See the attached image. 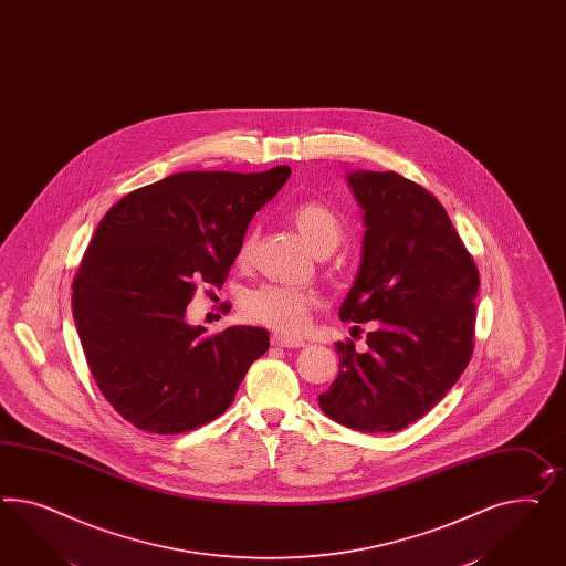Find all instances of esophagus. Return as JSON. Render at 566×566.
I'll return each instance as SVG.
<instances>
[{"label": "esophagus", "mask_w": 566, "mask_h": 566, "mask_svg": "<svg viewBox=\"0 0 566 566\" xmlns=\"http://www.w3.org/2000/svg\"><path fill=\"white\" fill-rule=\"evenodd\" d=\"M271 343H273L275 347H287V349H297V347H304V340L293 339V337L281 335V333H275V335L271 337Z\"/></svg>", "instance_id": "obj_1"}]
</instances>
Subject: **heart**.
Here are the masks:
<instances>
[{
    "mask_svg": "<svg viewBox=\"0 0 566 566\" xmlns=\"http://www.w3.org/2000/svg\"><path fill=\"white\" fill-rule=\"evenodd\" d=\"M291 226L304 238L314 254L326 256L331 254L343 240V223L337 210L324 200H302L291 207L287 212ZM259 250V229L250 227L243 231L242 240L238 243L235 260L248 266L256 256ZM316 304L314 295L302 290H291L283 285H262L245 293L243 297V316L252 323L271 326L283 335H300L307 323L312 307Z\"/></svg>",
    "mask_w": 566,
    "mask_h": 566,
    "instance_id": "heart-1",
    "label": "heart"
}]
</instances>
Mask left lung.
<instances>
[{
	"mask_svg": "<svg viewBox=\"0 0 566 566\" xmlns=\"http://www.w3.org/2000/svg\"><path fill=\"white\" fill-rule=\"evenodd\" d=\"M347 179L366 235L339 318L376 328L361 352L352 339L335 343L339 376L318 401L347 428L399 432L468 368L480 273L447 210L420 184L395 171H354Z\"/></svg>",
	"mask_w": 566,
	"mask_h": 566,
	"instance_id": "obj_1",
	"label": "left lung"
}]
</instances>
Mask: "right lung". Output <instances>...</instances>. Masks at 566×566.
I'll return each instance as SVG.
<instances>
[{"instance_id":"right-lung-1","label":"right lung","mask_w":566,"mask_h":566,"mask_svg":"<svg viewBox=\"0 0 566 566\" xmlns=\"http://www.w3.org/2000/svg\"><path fill=\"white\" fill-rule=\"evenodd\" d=\"M290 174H174L101 219L72 281V312L98 390L132 426L181 434L217 420L269 349L264 328L207 335L186 323V307L200 283H226L248 223Z\"/></svg>"}]
</instances>
